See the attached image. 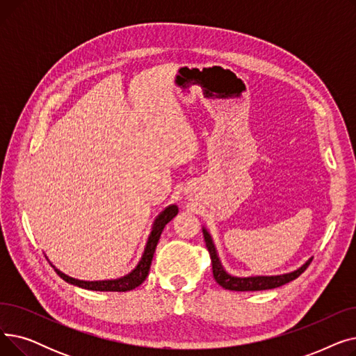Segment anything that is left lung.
I'll return each mask as SVG.
<instances>
[{
	"label": "left lung",
	"instance_id": "left-lung-1",
	"mask_svg": "<svg viewBox=\"0 0 356 356\" xmlns=\"http://www.w3.org/2000/svg\"><path fill=\"white\" fill-rule=\"evenodd\" d=\"M203 231V236H204V242H207L208 251L211 254L212 258V270H213V277L216 280V283L219 286H222L223 289L227 290H232V291H259V290H270V289H275L280 286H284L293 280H296L298 275H300L312 263L313 257H310L303 266L298 267L294 271L290 273H284V274H277V275H250V277H238V275H232L229 274L225 267L222 266L220 258L218 255L215 242L212 239L211 232L202 227Z\"/></svg>",
	"mask_w": 356,
	"mask_h": 356
}]
</instances>
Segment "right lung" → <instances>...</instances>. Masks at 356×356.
<instances>
[{
  "label": "right lung",
  "instance_id": "right-lung-1",
  "mask_svg": "<svg viewBox=\"0 0 356 356\" xmlns=\"http://www.w3.org/2000/svg\"><path fill=\"white\" fill-rule=\"evenodd\" d=\"M177 213H179V208L176 207V204H168V207H165L156 216L153 225H152V232H149V235H148L147 244H145L144 252H143V255H141V258L138 261V264L136 266L134 270H131L128 274H125V275H122L120 278L97 280V282H86V280L73 278V277L65 274L63 271H60L59 268H56L50 263V261H49V263L51 264L54 271L58 273V275L60 278H63L66 283H69L72 286H76V287H81V289H85V290H93V291H129V290H134L136 287H138L144 282L145 277L148 275L149 266H152L153 255H154L156 247L159 244V239H160V235H161L164 227Z\"/></svg>",
  "mask_w": 356,
  "mask_h": 356
}]
</instances>
